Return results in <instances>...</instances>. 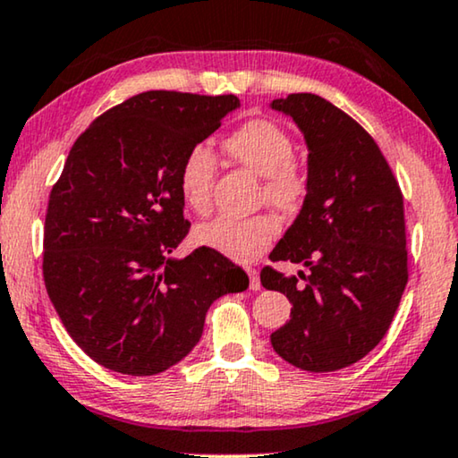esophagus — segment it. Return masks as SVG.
<instances>
[{
  "mask_svg": "<svg viewBox=\"0 0 458 458\" xmlns=\"http://www.w3.org/2000/svg\"><path fill=\"white\" fill-rule=\"evenodd\" d=\"M247 273H249V288L252 292L261 290V279H259V271L255 267H247Z\"/></svg>",
  "mask_w": 458,
  "mask_h": 458,
  "instance_id": "esophagus-1",
  "label": "esophagus"
}]
</instances>
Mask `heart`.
<instances>
[{"label":"heart","mask_w":458,"mask_h":458,"mask_svg":"<svg viewBox=\"0 0 458 458\" xmlns=\"http://www.w3.org/2000/svg\"><path fill=\"white\" fill-rule=\"evenodd\" d=\"M224 149L232 160L259 176H265V197L276 208L292 211L304 201L309 181L302 166L292 160L294 141L277 123L269 119L242 123L224 140ZM216 170V156L203 143L189 148L182 156L179 166V191L182 201L197 214H203L209 208ZM276 236L277 226L267 214L249 217L217 216L193 230L197 247L209 249L238 263L255 261L271 247Z\"/></svg>","instance_id":"1"}]
</instances>
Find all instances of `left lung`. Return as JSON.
Segmentation results:
<instances>
[{
  "mask_svg": "<svg viewBox=\"0 0 458 458\" xmlns=\"http://www.w3.org/2000/svg\"><path fill=\"white\" fill-rule=\"evenodd\" d=\"M271 108L296 123L309 148L302 209L269 255L309 273H298L300 283L261 271L263 288L292 302L271 345L300 370H341L380 344L399 309L407 285L403 195L370 133L329 100L302 92Z\"/></svg>",
  "mask_w": 458,
  "mask_h": 458,
  "instance_id": "obj_1",
  "label": "left lung"
}]
</instances>
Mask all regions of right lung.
Instances as JSON below:
<instances>
[{"label": "right lung", "mask_w": 458, "mask_h": 458, "mask_svg": "<svg viewBox=\"0 0 458 458\" xmlns=\"http://www.w3.org/2000/svg\"><path fill=\"white\" fill-rule=\"evenodd\" d=\"M238 106L234 94L141 92L100 114L67 156L45 217L43 277L70 337L108 370H168L201 339L209 306L249 288L209 249L170 257L191 226L182 156Z\"/></svg>", "instance_id": "obj_1"}]
</instances>
